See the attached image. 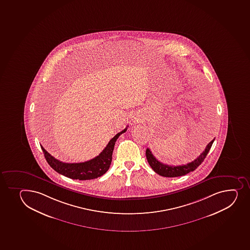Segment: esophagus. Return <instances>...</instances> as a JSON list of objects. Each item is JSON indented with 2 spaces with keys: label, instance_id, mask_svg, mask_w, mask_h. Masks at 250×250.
<instances>
[{
  "label": "esophagus",
  "instance_id": "34e87169",
  "mask_svg": "<svg viewBox=\"0 0 250 250\" xmlns=\"http://www.w3.org/2000/svg\"><path fill=\"white\" fill-rule=\"evenodd\" d=\"M132 121H133L134 123H139V122L141 121V118H140L138 115H134V116H133V119H132Z\"/></svg>",
  "mask_w": 250,
  "mask_h": 250
}]
</instances>
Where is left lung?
<instances>
[{"label":"left lung","mask_w":250,"mask_h":250,"mask_svg":"<svg viewBox=\"0 0 250 250\" xmlns=\"http://www.w3.org/2000/svg\"><path fill=\"white\" fill-rule=\"evenodd\" d=\"M214 140L215 139L211 140L208 145H207L206 148L204 152L201 153L200 156H198V157H197L195 160H193V162L187 163L186 165L169 166L162 163L158 160L156 159V157L152 155L149 148H147L146 150V157H147V162L149 163L150 167L158 175L164 176V177L182 176L191 171H193L197 169L198 166L201 165V163L204 162L205 157L208 153L209 150L211 149V145L213 144Z\"/></svg>","instance_id":"left-lung-1"}]
</instances>
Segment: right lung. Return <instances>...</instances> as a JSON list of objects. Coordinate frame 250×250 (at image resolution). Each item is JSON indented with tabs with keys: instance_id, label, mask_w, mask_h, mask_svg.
<instances>
[{
	"instance_id": "1",
	"label": "right lung",
	"mask_w": 250,
	"mask_h": 250,
	"mask_svg": "<svg viewBox=\"0 0 250 250\" xmlns=\"http://www.w3.org/2000/svg\"><path fill=\"white\" fill-rule=\"evenodd\" d=\"M127 127L122 131L116 134L109 141L108 145L105 146L100 154L87 162L80 163L62 162L52 157V155L49 154L44 149L42 146H41L42 150L50 167L61 175H64L73 180H93L96 178L100 177L108 170L112 160V152L115 144L119 136L126 131Z\"/></svg>"
}]
</instances>
